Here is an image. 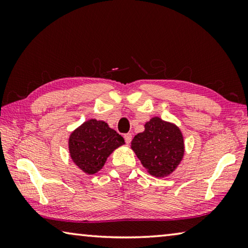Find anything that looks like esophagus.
<instances>
[{"label":"esophagus","mask_w":248,"mask_h":248,"mask_svg":"<svg viewBox=\"0 0 248 248\" xmlns=\"http://www.w3.org/2000/svg\"><path fill=\"white\" fill-rule=\"evenodd\" d=\"M124 138L125 143L129 144L130 142H131V140H132V134H131V133H125L124 136Z\"/></svg>","instance_id":"esophagus-1"}]
</instances>
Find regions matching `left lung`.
<instances>
[{"mask_svg": "<svg viewBox=\"0 0 248 248\" xmlns=\"http://www.w3.org/2000/svg\"><path fill=\"white\" fill-rule=\"evenodd\" d=\"M131 149L150 175L167 177L184 157V137L175 124L153 117L145 123L144 131L133 138Z\"/></svg>", "mask_w": 248, "mask_h": 248, "instance_id": "8db88e82", "label": "left lung"}]
</instances>
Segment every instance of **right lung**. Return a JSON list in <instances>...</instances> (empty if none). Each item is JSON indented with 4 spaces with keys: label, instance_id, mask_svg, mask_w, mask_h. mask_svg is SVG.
I'll return each instance as SVG.
<instances>
[{
    "label": "right lung",
    "instance_id": "right-lung-1",
    "mask_svg": "<svg viewBox=\"0 0 248 248\" xmlns=\"http://www.w3.org/2000/svg\"><path fill=\"white\" fill-rule=\"evenodd\" d=\"M124 144V138L107 123L89 119L71 132L69 153L79 170L93 175L103 169L109 155Z\"/></svg>",
    "mask_w": 248,
    "mask_h": 248
}]
</instances>
